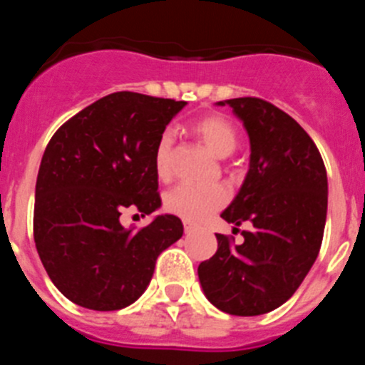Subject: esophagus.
<instances>
[{
	"mask_svg": "<svg viewBox=\"0 0 365 365\" xmlns=\"http://www.w3.org/2000/svg\"><path fill=\"white\" fill-rule=\"evenodd\" d=\"M182 225H185V232L186 234H190V232L195 228V222H190V221H182Z\"/></svg>",
	"mask_w": 365,
	"mask_h": 365,
	"instance_id": "esophagus-1",
	"label": "esophagus"
}]
</instances>
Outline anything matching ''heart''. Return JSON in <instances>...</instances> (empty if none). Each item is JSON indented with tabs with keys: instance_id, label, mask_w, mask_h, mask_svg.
Masks as SVG:
<instances>
[{
	"instance_id": "b5f03b06",
	"label": "heart",
	"mask_w": 365,
	"mask_h": 365,
	"mask_svg": "<svg viewBox=\"0 0 365 365\" xmlns=\"http://www.w3.org/2000/svg\"><path fill=\"white\" fill-rule=\"evenodd\" d=\"M192 131L201 138L205 146L217 157H227L237 146V130L225 115L210 113L192 122ZM153 168L160 180L173 177V135L164 131L153 151ZM230 199L227 186L222 185H177L166 193L164 206L170 214L190 222L205 221L214 212L227 205Z\"/></svg>"
}]
</instances>
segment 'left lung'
Masks as SVG:
<instances>
[{"label":"left lung","instance_id":"1","mask_svg":"<svg viewBox=\"0 0 365 365\" xmlns=\"http://www.w3.org/2000/svg\"><path fill=\"white\" fill-rule=\"evenodd\" d=\"M250 138V168L221 217L243 230V243L217 235V252L197 274L222 312L257 316L278 309L302 285L320 252L327 217V172L302 125L256 96L230 98Z\"/></svg>","mask_w":365,"mask_h":365}]
</instances>
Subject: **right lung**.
Masks as SVG:
<instances>
[{
    "label": "right lung",
    "mask_w": 365,
    "mask_h": 365,
    "mask_svg": "<svg viewBox=\"0 0 365 365\" xmlns=\"http://www.w3.org/2000/svg\"><path fill=\"white\" fill-rule=\"evenodd\" d=\"M186 102L118 91L58 128L41 157L34 201V243L51 282L93 311L138 299L163 250L180 240L177 215L124 228V210L160 206L153 151Z\"/></svg>",
    "instance_id": "add662e5"
}]
</instances>
